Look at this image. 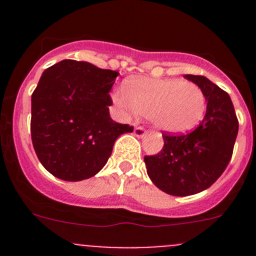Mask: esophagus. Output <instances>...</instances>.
I'll return each instance as SVG.
<instances>
[{
    "instance_id": "obj_1",
    "label": "esophagus",
    "mask_w": 256,
    "mask_h": 256,
    "mask_svg": "<svg viewBox=\"0 0 256 256\" xmlns=\"http://www.w3.org/2000/svg\"><path fill=\"white\" fill-rule=\"evenodd\" d=\"M134 134H135V136H138V138H144L147 134V131L144 130L142 126H136V128H134Z\"/></svg>"
}]
</instances>
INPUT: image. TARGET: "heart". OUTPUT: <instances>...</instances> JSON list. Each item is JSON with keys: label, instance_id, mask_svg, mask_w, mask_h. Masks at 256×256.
I'll return each instance as SVG.
<instances>
[{"label": "heart", "instance_id": "1", "mask_svg": "<svg viewBox=\"0 0 256 256\" xmlns=\"http://www.w3.org/2000/svg\"><path fill=\"white\" fill-rule=\"evenodd\" d=\"M116 105L130 115L148 116L157 128L183 134L204 118L207 98L200 85L182 79L138 78L114 95Z\"/></svg>", "mask_w": 256, "mask_h": 256}]
</instances>
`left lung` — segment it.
Wrapping results in <instances>:
<instances>
[{
  "instance_id": "left-lung-1",
  "label": "left lung",
  "mask_w": 256,
  "mask_h": 256,
  "mask_svg": "<svg viewBox=\"0 0 256 256\" xmlns=\"http://www.w3.org/2000/svg\"><path fill=\"white\" fill-rule=\"evenodd\" d=\"M200 85L207 98V112L188 134L164 132V147L144 156L147 174L154 184L171 196L196 194L210 187L228 166L239 122L228 92L203 76H184Z\"/></svg>"
}]
</instances>
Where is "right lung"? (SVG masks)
I'll list each match as a JSON object with an SVG mask.
<instances>
[{"label": "right lung", "instance_id": "obj_1", "mask_svg": "<svg viewBox=\"0 0 256 256\" xmlns=\"http://www.w3.org/2000/svg\"><path fill=\"white\" fill-rule=\"evenodd\" d=\"M118 76L73 59L43 72L32 94L30 136L38 160L54 177L76 182L95 176L116 138L134 131L110 118L109 92Z\"/></svg>", "mask_w": 256, "mask_h": 256}]
</instances>
